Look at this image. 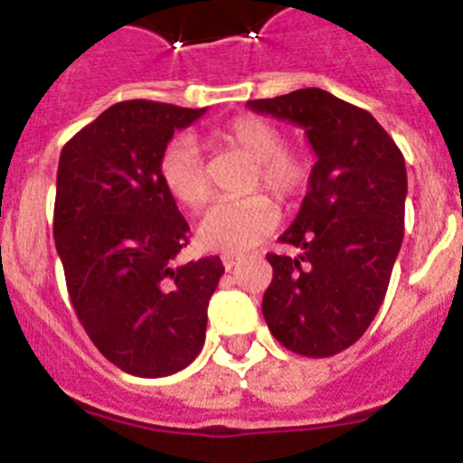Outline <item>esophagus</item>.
<instances>
[{
    "mask_svg": "<svg viewBox=\"0 0 463 463\" xmlns=\"http://www.w3.org/2000/svg\"><path fill=\"white\" fill-rule=\"evenodd\" d=\"M222 264H224V269H227V271H232V269H236L241 264V257H236V255H224L222 257Z\"/></svg>",
    "mask_w": 463,
    "mask_h": 463,
    "instance_id": "obj_1",
    "label": "esophagus"
}]
</instances>
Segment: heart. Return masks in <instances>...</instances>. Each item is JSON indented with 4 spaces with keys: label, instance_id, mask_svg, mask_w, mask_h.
I'll return each mask as SVG.
<instances>
[{
    "label": "heart",
    "instance_id": "obj_1",
    "mask_svg": "<svg viewBox=\"0 0 463 463\" xmlns=\"http://www.w3.org/2000/svg\"><path fill=\"white\" fill-rule=\"evenodd\" d=\"M213 146L239 150L255 159L248 187H267L280 202H294L304 194L313 178V155L297 146H282L285 134L271 120L257 116H236L208 134ZM159 183L181 208L199 211L208 202V178L194 143L174 141L159 157ZM278 224V206L267 194H250L234 202H220L203 215L196 241L203 250H250L267 239Z\"/></svg>",
    "mask_w": 463,
    "mask_h": 463
}]
</instances>
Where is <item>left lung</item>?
<instances>
[{
  "mask_svg": "<svg viewBox=\"0 0 463 463\" xmlns=\"http://www.w3.org/2000/svg\"><path fill=\"white\" fill-rule=\"evenodd\" d=\"M248 109L304 127L317 157L280 236L298 255H267L273 280L261 313L288 350L331 357L362 338L387 294L403 241L406 162L369 110L326 90H294Z\"/></svg>",
  "mask_w": 463,
  "mask_h": 463,
  "instance_id": "obj_1",
  "label": "left lung"
}]
</instances>
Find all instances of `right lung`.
Listing matches in <instances>:
<instances>
[{"label":"right lung","instance_id":"obj_1","mask_svg":"<svg viewBox=\"0 0 463 463\" xmlns=\"http://www.w3.org/2000/svg\"><path fill=\"white\" fill-rule=\"evenodd\" d=\"M206 109L120 101L83 127L57 166L55 236L67 289L90 341L138 378L185 369L206 341L220 257L175 264L190 224L159 183L175 129Z\"/></svg>","mask_w":463,"mask_h":463}]
</instances>
